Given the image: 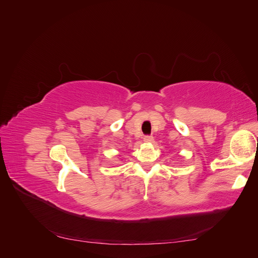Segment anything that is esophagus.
Listing matches in <instances>:
<instances>
[{
	"label": "esophagus",
	"mask_w": 258,
	"mask_h": 258,
	"mask_svg": "<svg viewBox=\"0 0 258 258\" xmlns=\"http://www.w3.org/2000/svg\"><path fill=\"white\" fill-rule=\"evenodd\" d=\"M143 141H144L145 143H152V142L154 141V138H153L152 136H145V137L143 138Z\"/></svg>",
	"instance_id": "obj_1"
}]
</instances>
